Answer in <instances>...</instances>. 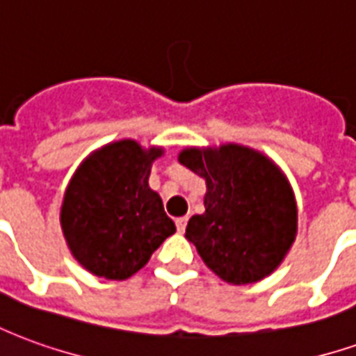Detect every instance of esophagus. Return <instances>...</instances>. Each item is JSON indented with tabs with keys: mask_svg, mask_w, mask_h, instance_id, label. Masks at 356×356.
<instances>
[{
	"mask_svg": "<svg viewBox=\"0 0 356 356\" xmlns=\"http://www.w3.org/2000/svg\"><path fill=\"white\" fill-rule=\"evenodd\" d=\"M186 221H188L186 217H179V219H175V225H177V231L179 232H185Z\"/></svg>",
	"mask_w": 356,
	"mask_h": 356,
	"instance_id": "34e87169",
	"label": "esophagus"
}]
</instances>
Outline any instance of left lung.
<instances>
[{
  "label": "left lung",
  "instance_id": "8db88e82",
  "mask_svg": "<svg viewBox=\"0 0 356 356\" xmlns=\"http://www.w3.org/2000/svg\"><path fill=\"white\" fill-rule=\"evenodd\" d=\"M179 162L206 179L202 216L185 236L219 278L252 284L275 270L298 232V206L288 179L254 148H185Z\"/></svg>",
  "mask_w": 356,
  "mask_h": 356
}]
</instances>
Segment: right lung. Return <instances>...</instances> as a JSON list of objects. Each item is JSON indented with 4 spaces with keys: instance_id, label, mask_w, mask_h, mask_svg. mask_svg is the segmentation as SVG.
I'll return each instance as SVG.
<instances>
[{
    "instance_id": "right-lung-1",
    "label": "right lung",
    "mask_w": 356,
    "mask_h": 356,
    "mask_svg": "<svg viewBox=\"0 0 356 356\" xmlns=\"http://www.w3.org/2000/svg\"><path fill=\"white\" fill-rule=\"evenodd\" d=\"M163 148L137 140L110 143L86 158L66 188L60 227L81 267L95 276L125 280L145 267L175 223L148 175Z\"/></svg>"
}]
</instances>
